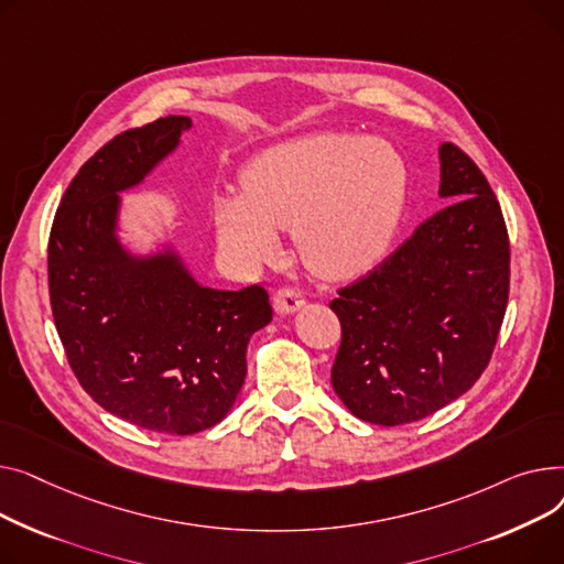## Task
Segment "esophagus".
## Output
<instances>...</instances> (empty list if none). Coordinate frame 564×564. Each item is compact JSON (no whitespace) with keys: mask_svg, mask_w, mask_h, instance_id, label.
I'll return each mask as SVG.
<instances>
[{"mask_svg":"<svg viewBox=\"0 0 564 564\" xmlns=\"http://www.w3.org/2000/svg\"><path fill=\"white\" fill-rule=\"evenodd\" d=\"M273 305H275L278 314H293L305 305V295H303V291H297L293 286H284L275 293Z\"/></svg>","mask_w":564,"mask_h":564,"instance_id":"1","label":"esophagus"}]
</instances>
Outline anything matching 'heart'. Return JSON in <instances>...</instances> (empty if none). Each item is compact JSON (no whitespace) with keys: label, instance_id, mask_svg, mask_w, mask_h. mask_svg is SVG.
<instances>
[{"label":"heart","instance_id":"heart-1","mask_svg":"<svg viewBox=\"0 0 564 564\" xmlns=\"http://www.w3.org/2000/svg\"><path fill=\"white\" fill-rule=\"evenodd\" d=\"M408 163L391 143L361 134H316L257 154L241 191L214 195L223 252L254 269L280 250V229L323 278H350L391 246L405 214Z\"/></svg>","mask_w":564,"mask_h":564}]
</instances>
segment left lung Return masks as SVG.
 <instances>
[{
  "label": "left lung",
  "mask_w": 564,
  "mask_h": 564,
  "mask_svg": "<svg viewBox=\"0 0 564 564\" xmlns=\"http://www.w3.org/2000/svg\"><path fill=\"white\" fill-rule=\"evenodd\" d=\"M440 163L448 207L329 303L341 323L333 387L357 419L376 425L419 421L469 391L508 307L501 205L457 145L442 143Z\"/></svg>",
  "instance_id": "obj_1"
}]
</instances>
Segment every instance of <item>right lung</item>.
I'll return each mask as SVG.
<instances>
[{"instance_id": "add662e5", "label": "right lung", "mask_w": 564, "mask_h": 564, "mask_svg": "<svg viewBox=\"0 0 564 564\" xmlns=\"http://www.w3.org/2000/svg\"><path fill=\"white\" fill-rule=\"evenodd\" d=\"M188 127L165 116L99 148L63 193L47 246L52 314L79 384L107 412L163 435L225 419L248 341L273 318L263 286H203L175 250L137 257L116 235L118 193L141 184Z\"/></svg>"}]
</instances>
